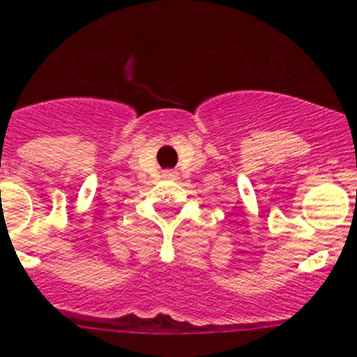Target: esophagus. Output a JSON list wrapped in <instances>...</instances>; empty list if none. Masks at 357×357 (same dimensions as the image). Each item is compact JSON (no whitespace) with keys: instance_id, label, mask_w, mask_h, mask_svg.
<instances>
[{"instance_id":"1","label":"esophagus","mask_w":357,"mask_h":357,"mask_svg":"<svg viewBox=\"0 0 357 357\" xmlns=\"http://www.w3.org/2000/svg\"><path fill=\"white\" fill-rule=\"evenodd\" d=\"M164 178H176V172H164Z\"/></svg>"}]
</instances>
